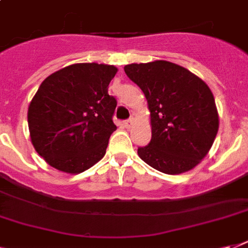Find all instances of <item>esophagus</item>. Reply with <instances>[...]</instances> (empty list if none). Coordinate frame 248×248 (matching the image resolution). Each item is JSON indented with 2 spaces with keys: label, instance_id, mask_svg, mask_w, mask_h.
I'll use <instances>...</instances> for the list:
<instances>
[{
  "label": "esophagus",
  "instance_id": "34e87169",
  "mask_svg": "<svg viewBox=\"0 0 248 248\" xmlns=\"http://www.w3.org/2000/svg\"><path fill=\"white\" fill-rule=\"evenodd\" d=\"M124 127H126V128H130L132 124H134V120H132V118H130V120H126L124 122Z\"/></svg>",
  "mask_w": 248,
  "mask_h": 248
}]
</instances>
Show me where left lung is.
<instances>
[{"label": "left lung", "mask_w": 248, "mask_h": 248, "mask_svg": "<svg viewBox=\"0 0 248 248\" xmlns=\"http://www.w3.org/2000/svg\"><path fill=\"white\" fill-rule=\"evenodd\" d=\"M124 73L141 89L151 110L152 139L138 148L140 158L169 175L196 167L219 130L210 87L188 69L166 60L128 64Z\"/></svg>", "instance_id": "1"}]
</instances>
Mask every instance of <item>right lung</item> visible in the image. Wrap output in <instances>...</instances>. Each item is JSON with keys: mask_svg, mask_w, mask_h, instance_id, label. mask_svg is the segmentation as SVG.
<instances>
[{"mask_svg": "<svg viewBox=\"0 0 248 248\" xmlns=\"http://www.w3.org/2000/svg\"><path fill=\"white\" fill-rule=\"evenodd\" d=\"M117 68L79 63L52 73L37 90L28 108L31 140L50 166L79 173L99 162L117 126V107L108 86Z\"/></svg>", "mask_w": 248, "mask_h": 248, "instance_id": "add662e5", "label": "right lung"}]
</instances>
